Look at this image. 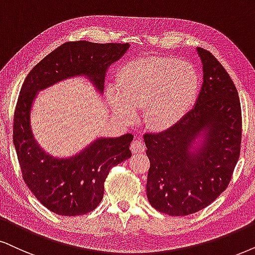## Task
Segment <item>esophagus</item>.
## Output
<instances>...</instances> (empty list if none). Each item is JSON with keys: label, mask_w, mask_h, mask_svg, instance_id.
Wrapping results in <instances>:
<instances>
[{"label": "esophagus", "mask_w": 255, "mask_h": 255, "mask_svg": "<svg viewBox=\"0 0 255 255\" xmlns=\"http://www.w3.org/2000/svg\"><path fill=\"white\" fill-rule=\"evenodd\" d=\"M130 150L133 151V153H142V151H144V144L141 142V140L135 138L130 144Z\"/></svg>", "instance_id": "34e87169"}]
</instances>
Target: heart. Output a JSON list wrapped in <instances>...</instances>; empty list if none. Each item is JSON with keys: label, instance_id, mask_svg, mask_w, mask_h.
Returning a JSON list of instances; mask_svg holds the SVG:
<instances>
[{"label": "heart", "instance_id": "1", "mask_svg": "<svg viewBox=\"0 0 255 255\" xmlns=\"http://www.w3.org/2000/svg\"><path fill=\"white\" fill-rule=\"evenodd\" d=\"M198 74L189 63L175 57L150 56L130 61L119 73L109 101L124 120L133 119L131 109H144L155 129H167L188 112L198 93Z\"/></svg>", "mask_w": 255, "mask_h": 255}]
</instances>
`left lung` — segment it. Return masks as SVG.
<instances>
[{"label": "left lung", "instance_id": "obj_1", "mask_svg": "<svg viewBox=\"0 0 255 255\" xmlns=\"http://www.w3.org/2000/svg\"><path fill=\"white\" fill-rule=\"evenodd\" d=\"M204 83L192 111L161 133H146L149 159L147 198L161 213L183 217L211 205L230 185L239 160L243 137L241 105L222 64L198 48ZM206 131L195 153L191 144Z\"/></svg>", "mask_w": 255, "mask_h": 255}]
</instances>
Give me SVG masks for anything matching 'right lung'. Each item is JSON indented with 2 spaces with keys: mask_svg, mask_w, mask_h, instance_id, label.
Returning a JSON list of instances; mask_svg holds the SVG:
<instances>
[{
  "mask_svg": "<svg viewBox=\"0 0 255 255\" xmlns=\"http://www.w3.org/2000/svg\"><path fill=\"white\" fill-rule=\"evenodd\" d=\"M128 47V43L66 42L41 60L22 85L14 113L12 140L25 185L54 213L75 217L94 211L104 198L111 169L131 156L133 135L100 138L72 159H53L37 146L31 134L30 108L36 92L81 74L102 92L107 67L120 59Z\"/></svg>",
  "mask_w": 255,
  "mask_h": 255,
  "instance_id": "obj_1",
  "label": "right lung"
}]
</instances>
